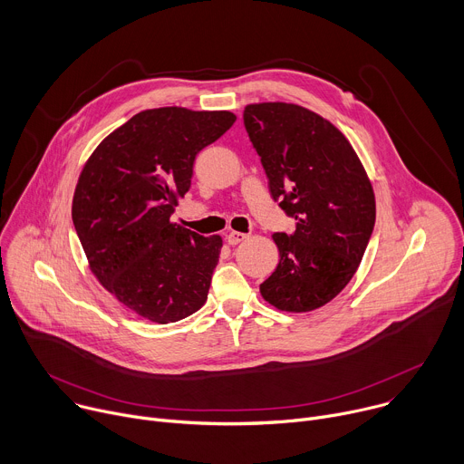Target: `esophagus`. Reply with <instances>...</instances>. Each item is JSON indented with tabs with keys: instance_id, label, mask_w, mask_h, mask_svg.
Here are the masks:
<instances>
[{
	"instance_id": "esophagus-1",
	"label": "esophagus",
	"mask_w": 464,
	"mask_h": 464,
	"mask_svg": "<svg viewBox=\"0 0 464 464\" xmlns=\"http://www.w3.org/2000/svg\"><path fill=\"white\" fill-rule=\"evenodd\" d=\"M249 235H246V233H240V231H231V233H227V244H231V246H237V244H240V242H244L246 238H247Z\"/></svg>"
}]
</instances>
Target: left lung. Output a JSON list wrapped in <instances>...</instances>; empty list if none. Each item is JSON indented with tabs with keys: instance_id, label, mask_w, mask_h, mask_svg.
<instances>
[{
	"instance_id": "8db88e82",
	"label": "left lung",
	"mask_w": 464,
	"mask_h": 464,
	"mask_svg": "<svg viewBox=\"0 0 464 464\" xmlns=\"http://www.w3.org/2000/svg\"><path fill=\"white\" fill-rule=\"evenodd\" d=\"M244 124L272 198L297 220L290 237H272L279 264L260 295L283 312H312L333 301L360 266L376 218L371 179L342 131L304 106L247 104Z\"/></svg>"
}]
</instances>
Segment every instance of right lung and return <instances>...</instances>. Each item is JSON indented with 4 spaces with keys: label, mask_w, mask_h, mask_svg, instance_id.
Masks as SVG:
<instances>
[{
    "label": "right lung",
    "mask_w": 464,
    "mask_h": 464,
    "mask_svg": "<svg viewBox=\"0 0 464 464\" xmlns=\"http://www.w3.org/2000/svg\"><path fill=\"white\" fill-rule=\"evenodd\" d=\"M227 110H143L106 136L84 163L72 218L92 274L134 314L165 324L208 301L222 237L170 220L196 154L233 126Z\"/></svg>",
    "instance_id": "1"
}]
</instances>
